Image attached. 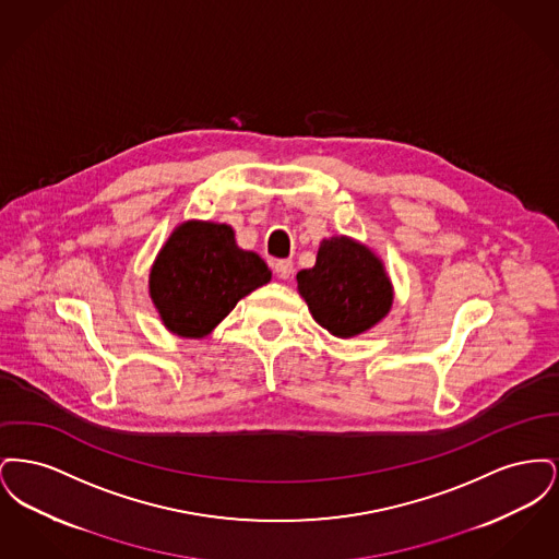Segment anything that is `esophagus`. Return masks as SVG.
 Here are the masks:
<instances>
[{
  "mask_svg": "<svg viewBox=\"0 0 559 559\" xmlns=\"http://www.w3.org/2000/svg\"><path fill=\"white\" fill-rule=\"evenodd\" d=\"M274 272H276V276H278V278H285V281H287V278H292V260H278V262H274Z\"/></svg>",
  "mask_w": 559,
  "mask_h": 559,
  "instance_id": "34e87169",
  "label": "esophagus"
}]
</instances>
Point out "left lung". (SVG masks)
Instances as JSON below:
<instances>
[{
  "mask_svg": "<svg viewBox=\"0 0 559 559\" xmlns=\"http://www.w3.org/2000/svg\"><path fill=\"white\" fill-rule=\"evenodd\" d=\"M297 292L320 326L342 340L369 331L394 301L383 262L349 237L320 242L317 264L297 272Z\"/></svg>",
  "mask_w": 559,
  "mask_h": 559,
  "instance_id": "1",
  "label": "left lung"
}]
</instances>
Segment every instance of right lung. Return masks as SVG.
I'll use <instances>...</instances> for the list:
<instances>
[{
	"mask_svg": "<svg viewBox=\"0 0 559 559\" xmlns=\"http://www.w3.org/2000/svg\"><path fill=\"white\" fill-rule=\"evenodd\" d=\"M270 278L266 262L240 249L228 224L190 219L160 247L151 267L148 293L171 333L201 340L230 314L239 299Z\"/></svg>",
	"mask_w": 559,
	"mask_h": 559,
	"instance_id": "obj_1",
	"label": "right lung"
}]
</instances>
